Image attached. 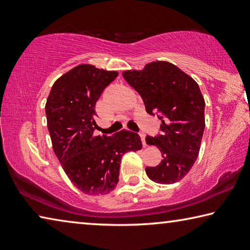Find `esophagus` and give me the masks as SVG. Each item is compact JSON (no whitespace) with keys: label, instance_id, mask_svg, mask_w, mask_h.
<instances>
[{"label":"esophagus","instance_id":"obj_1","mask_svg":"<svg viewBox=\"0 0 250 250\" xmlns=\"http://www.w3.org/2000/svg\"><path fill=\"white\" fill-rule=\"evenodd\" d=\"M140 137H141V140H142V143H143V146H146V134L143 133V132H140Z\"/></svg>","mask_w":250,"mask_h":250}]
</instances>
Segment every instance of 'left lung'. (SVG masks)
Segmentation results:
<instances>
[{
    "label": "left lung",
    "mask_w": 250,
    "mask_h": 250,
    "mask_svg": "<svg viewBox=\"0 0 250 250\" xmlns=\"http://www.w3.org/2000/svg\"><path fill=\"white\" fill-rule=\"evenodd\" d=\"M124 78L143 99L147 113L159 112L161 134L146 138L162 161L146 167L155 183L173 184L188 174L200 152L205 128V101L197 83L168 62H152L142 70H125Z\"/></svg>",
    "instance_id": "1"
}]
</instances>
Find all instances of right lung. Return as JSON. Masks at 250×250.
I'll use <instances>...</instances> for the list:
<instances>
[{"mask_svg": "<svg viewBox=\"0 0 250 250\" xmlns=\"http://www.w3.org/2000/svg\"><path fill=\"white\" fill-rule=\"evenodd\" d=\"M117 76V71L78 65L54 83L46 101L55 154L71 183L88 195L111 192L119 181L122 155L142 147L140 135L128 130L94 134L96 103Z\"/></svg>", "mask_w": 250, "mask_h": 250, "instance_id": "right-lung-1", "label": "right lung"}]
</instances>
